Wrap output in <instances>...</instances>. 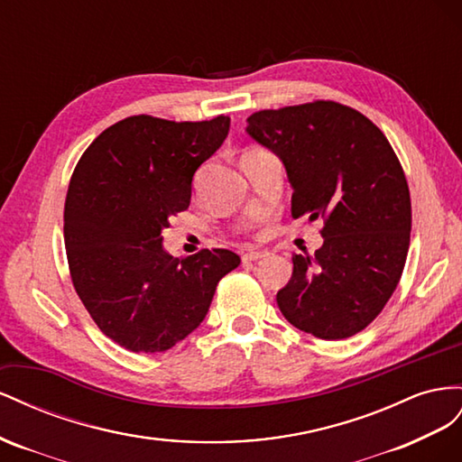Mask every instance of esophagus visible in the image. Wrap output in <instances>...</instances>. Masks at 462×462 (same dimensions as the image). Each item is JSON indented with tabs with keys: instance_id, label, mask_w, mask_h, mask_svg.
<instances>
[{
	"instance_id": "34e87169",
	"label": "esophagus",
	"mask_w": 462,
	"mask_h": 462,
	"mask_svg": "<svg viewBox=\"0 0 462 462\" xmlns=\"http://www.w3.org/2000/svg\"><path fill=\"white\" fill-rule=\"evenodd\" d=\"M269 257V252H247L244 254V261H259Z\"/></svg>"
}]
</instances>
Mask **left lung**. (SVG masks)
Here are the masks:
<instances>
[{
    "label": "left lung",
    "mask_w": 462,
    "mask_h": 462,
    "mask_svg": "<svg viewBox=\"0 0 462 462\" xmlns=\"http://www.w3.org/2000/svg\"><path fill=\"white\" fill-rule=\"evenodd\" d=\"M245 134L282 162L292 217L325 222L315 255H292V279L276 294L282 315L325 340L360 333L393 296L411 245L397 154L365 116L325 100L255 112Z\"/></svg>",
    "instance_id": "1"
}]
</instances>
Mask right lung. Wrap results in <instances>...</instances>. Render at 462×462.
Returning a JSON list of instances; mask_svg holds the SVG:
<instances>
[{
    "instance_id": "right-lung-1",
    "label": "right lung",
    "mask_w": 462,
    "mask_h": 462,
    "mask_svg": "<svg viewBox=\"0 0 462 462\" xmlns=\"http://www.w3.org/2000/svg\"><path fill=\"white\" fill-rule=\"evenodd\" d=\"M228 131V116H131L90 143L71 176L63 238L73 286L100 331L131 352H164L193 333L218 281L240 265L228 249L174 257L162 245Z\"/></svg>"
}]
</instances>
